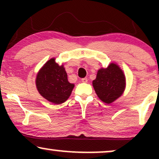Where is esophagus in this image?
Segmentation results:
<instances>
[{"label":"esophagus","instance_id":"1","mask_svg":"<svg viewBox=\"0 0 159 159\" xmlns=\"http://www.w3.org/2000/svg\"><path fill=\"white\" fill-rule=\"evenodd\" d=\"M81 81L83 82V83H87V81H88V79H87V78H84L81 79Z\"/></svg>","mask_w":159,"mask_h":159}]
</instances>
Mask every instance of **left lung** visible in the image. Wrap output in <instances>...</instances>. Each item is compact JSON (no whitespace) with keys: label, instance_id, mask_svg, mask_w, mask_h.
Here are the masks:
<instances>
[{"label":"left lung","instance_id":"8db88e82","mask_svg":"<svg viewBox=\"0 0 159 159\" xmlns=\"http://www.w3.org/2000/svg\"><path fill=\"white\" fill-rule=\"evenodd\" d=\"M125 74L116 63L98 69L96 79L93 81L96 95L106 104H111L120 98L125 91Z\"/></svg>","mask_w":159,"mask_h":159}]
</instances>
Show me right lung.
<instances>
[{
	"instance_id": "obj_1",
	"label": "right lung",
	"mask_w": 159,
	"mask_h": 159,
	"mask_svg": "<svg viewBox=\"0 0 159 159\" xmlns=\"http://www.w3.org/2000/svg\"><path fill=\"white\" fill-rule=\"evenodd\" d=\"M38 92L43 98L56 105L65 102L75 84L69 83L63 64L59 65L53 57L42 66L36 77Z\"/></svg>"
}]
</instances>
